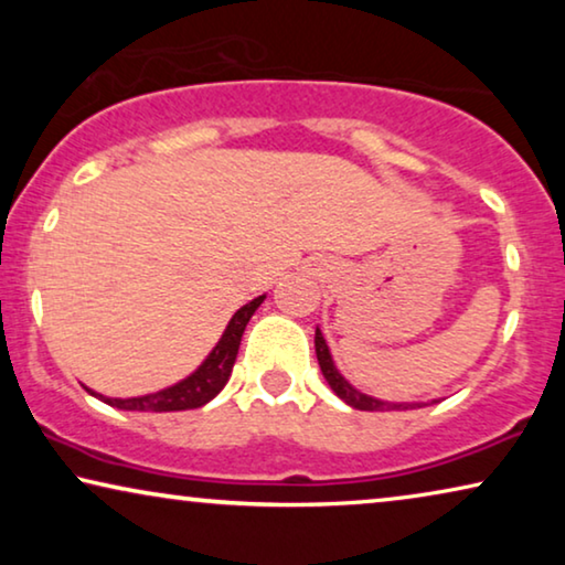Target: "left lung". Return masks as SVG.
Wrapping results in <instances>:
<instances>
[{"label":"left lung","instance_id":"1","mask_svg":"<svg viewBox=\"0 0 565 565\" xmlns=\"http://www.w3.org/2000/svg\"><path fill=\"white\" fill-rule=\"evenodd\" d=\"M316 358H319L321 373H323V377H327V383L331 385V391H334L337 396L342 398L344 404H350L352 408H360V412H391V408H416V404H388V401L370 398V396H365V393H360L358 388H352V385L347 383L342 375H339L334 362H331L329 347H327V342H323L319 329H316Z\"/></svg>","mask_w":565,"mask_h":565}]
</instances>
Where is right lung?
Wrapping results in <instances>:
<instances>
[{
  "label": "right lung",
  "mask_w": 565,
  "mask_h": 565,
  "mask_svg": "<svg viewBox=\"0 0 565 565\" xmlns=\"http://www.w3.org/2000/svg\"><path fill=\"white\" fill-rule=\"evenodd\" d=\"M265 296L254 298L252 303L238 308L234 319L228 321L226 331H223L221 342L213 347V352L207 354V360L200 365L190 377H184L182 383L172 385V388L149 393V396L138 398H103L105 404L126 408V412H184V408H200L207 401L218 396L226 385L231 370H234L238 344H242V334L249 323L252 313L257 311Z\"/></svg>",
  "instance_id": "add662e5"
}]
</instances>
